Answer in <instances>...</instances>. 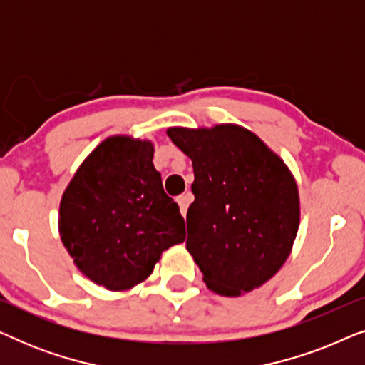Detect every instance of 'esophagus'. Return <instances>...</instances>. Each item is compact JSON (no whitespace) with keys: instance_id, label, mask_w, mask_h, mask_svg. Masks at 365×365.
<instances>
[{"instance_id":"obj_1","label":"esophagus","mask_w":365,"mask_h":365,"mask_svg":"<svg viewBox=\"0 0 365 365\" xmlns=\"http://www.w3.org/2000/svg\"><path fill=\"white\" fill-rule=\"evenodd\" d=\"M192 202V194L191 192H184V194H181V196L178 197V204H179V209H181V214L184 217H186V214H187V207H189V204Z\"/></svg>"}]
</instances>
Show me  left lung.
Instances as JSON below:
<instances>
[{
	"instance_id": "obj_1",
	"label": "left lung",
	"mask_w": 365,
	"mask_h": 365,
	"mask_svg": "<svg viewBox=\"0 0 365 365\" xmlns=\"http://www.w3.org/2000/svg\"><path fill=\"white\" fill-rule=\"evenodd\" d=\"M168 136L192 161L186 247L206 286L227 297L261 287L286 262L299 229L292 173L237 124L169 128Z\"/></svg>"
}]
</instances>
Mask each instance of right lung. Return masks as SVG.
Returning <instances> with one entry per match:
<instances>
[{
  "label": "right lung",
  "mask_w": 365,
  "mask_h": 365,
  "mask_svg": "<svg viewBox=\"0 0 365 365\" xmlns=\"http://www.w3.org/2000/svg\"><path fill=\"white\" fill-rule=\"evenodd\" d=\"M154 146L111 136L78 168L59 204V234L79 271L109 291L153 272L163 251L186 239L179 206L164 192Z\"/></svg>",
  "instance_id": "1"
}]
</instances>
